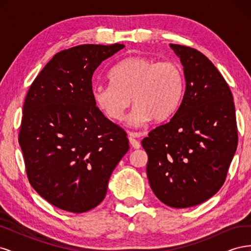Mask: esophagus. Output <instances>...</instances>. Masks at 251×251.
<instances>
[{
  "label": "esophagus",
  "instance_id": "esophagus-1",
  "mask_svg": "<svg viewBox=\"0 0 251 251\" xmlns=\"http://www.w3.org/2000/svg\"><path fill=\"white\" fill-rule=\"evenodd\" d=\"M142 135H143L142 133H131L130 134V138H128V140H130L131 146L134 149H139L140 148V142L137 139H136V137H140V136H142Z\"/></svg>",
  "mask_w": 251,
  "mask_h": 251
}]
</instances>
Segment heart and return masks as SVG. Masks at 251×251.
I'll list each match as a JSON object with an SVG mask.
<instances>
[{"label":"heart","mask_w":251,"mask_h":251,"mask_svg":"<svg viewBox=\"0 0 251 251\" xmlns=\"http://www.w3.org/2000/svg\"><path fill=\"white\" fill-rule=\"evenodd\" d=\"M110 77L112 81L93 85L94 103L105 117L120 121L133 100L128 123L134 126L146 125L151 118L168 119L183 97V71L173 60L131 56L114 66Z\"/></svg>","instance_id":"obj_1"}]
</instances>
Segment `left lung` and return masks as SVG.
<instances>
[{
  "mask_svg": "<svg viewBox=\"0 0 251 251\" xmlns=\"http://www.w3.org/2000/svg\"><path fill=\"white\" fill-rule=\"evenodd\" d=\"M180 58L185 91L168 123L142 140L151 191L168 206L186 208L214 196L225 182L237 151L231 91L203 53L170 44Z\"/></svg>",
  "mask_w": 251,
  "mask_h": 251,
  "instance_id": "8db88e82",
  "label": "left lung"
}]
</instances>
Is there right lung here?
Masks as SVG:
<instances>
[{
	"label": "right lung",
	"instance_id": "add662e5",
	"mask_svg": "<svg viewBox=\"0 0 251 251\" xmlns=\"http://www.w3.org/2000/svg\"><path fill=\"white\" fill-rule=\"evenodd\" d=\"M123 48L89 44L60 51L29 88L19 143L30 184L57 208L79 214L96 207L128 150L124 128L92 97L94 71Z\"/></svg>",
	"mask_w": 251,
	"mask_h": 251
}]
</instances>
